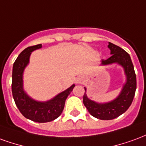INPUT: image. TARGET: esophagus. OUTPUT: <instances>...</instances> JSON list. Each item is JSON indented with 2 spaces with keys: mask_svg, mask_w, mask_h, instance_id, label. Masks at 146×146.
I'll use <instances>...</instances> for the list:
<instances>
[{
  "mask_svg": "<svg viewBox=\"0 0 146 146\" xmlns=\"http://www.w3.org/2000/svg\"><path fill=\"white\" fill-rule=\"evenodd\" d=\"M84 80V77L82 76H79L78 77H76V79L75 81H76V84H81Z\"/></svg>",
  "mask_w": 146,
  "mask_h": 146,
  "instance_id": "esophagus-1",
  "label": "esophagus"
}]
</instances>
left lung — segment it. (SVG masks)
<instances>
[{"instance_id":"1","label":"left lung","mask_w":146,"mask_h":146,"mask_svg":"<svg viewBox=\"0 0 146 146\" xmlns=\"http://www.w3.org/2000/svg\"><path fill=\"white\" fill-rule=\"evenodd\" d=\"M108 48L110 50V56L106 60H101L100 66H109L117 64L123 69L125 74V83L116 98L107 102H98L93 101L85 93L83 98V102L90 114L95 118L103 120L115 119L127 110L131 105L136 91V75L131 57L127 52L119 46L109 42Z\"/></svg>"}]
</instances>
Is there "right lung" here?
I'll list each match as a JSON object with an SVG mask.
<instances>
[{
    "label": "right lung",
    "instance_id": "1",
    "mask_svg": "<svg viewBox=\"0 0 146 146\" xmlns=\"http://www.w3.org/2000/svg\"><path fill=\"white\" fill-rule=\"evenodd\" d=\"M42 48V44L28 47L21 52L13 65L11 91L15 105L26 118L37 123L54 120L60 116L65 106L68 95L73 91L75 84L55 95L48 101L35 100L25 92L23 88V73L30 63L31 53Z\"/></svg>",
    "mask_w": 146,
    "mask_h": 146
}]
</instances>
